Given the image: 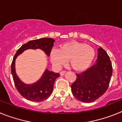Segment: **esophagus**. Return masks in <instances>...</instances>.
I'll list each match as a JSON object with an SVG mask.
<instances>
[{
  "label": "esophagus",
  "instance_id": "34e87169",
  "mask_svg": "<svg viewBox=\"0 0 122 122\" xmlns=\"http://www.w3.org/2000/svg\"><path fill=\"white\" fill-rule=\"evenodd\" d=\"M65 70H62V71H60V74L61 75V76H63L65 74Z\"/></svg>",
  "mask_w": 122,
  "mask_h": 122
}]
</instances>
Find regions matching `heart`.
Segmentation results:
<instances>
[{
  "label": "heart",
  "mask_w": 122,
  "mask_h": 122,
  "mask_svg": "<svg viewBox=\"0 0 122 122\" xmlns=\"http://www.w3.org/2000/svg\"><path fill=\"white\" fill-rule=\"evenodd\" d=\"M95 51L92 46L77 41L65 43L59 49L51 52V60L57 68H60L68 59L69 63L75 70H85L90 66L95 57Z\"/></svg>",
  "instance_id": "heart-1"
}]
</instances>
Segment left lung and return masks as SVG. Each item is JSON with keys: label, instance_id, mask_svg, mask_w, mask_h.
Returning a JSON list of instances; mask_svg holds the SVG:
<instances>
[{"label": "left lung", "instance_id": "1", "mask_svg": "<svg viewBox=\"0 0 122 122\" xmlns=\"http://www.w3.org/2000/svg\"><path fill=\"white\" fill-rule=\"evenodd\" d=\"M97 63L85 71L76 73L71 86L73 96L84 103H92L101 97L108 89L112 74L109 56L102 48L98 49Z\"/></svg>", "mask_w": 122, "mask_h": 122}]
</instances>
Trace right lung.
<instances>
[{"instance_id": "1", "label": "right lung", "mask_w": 122, "mask_h": 122, "mask_svg": "<svg viewBox=\"0 0 122 122\" xmlns=\"http://www.w3.org/2000/svg\"><path fill=\"white\" fill-rule=\"evenodd\" d=\"M54 41V40L49 38H42L29 41L22 45L14 56L11 63V70L15 86L21 96L29 101L41 102L48 99L52 92L55 81L60 76V74L46 70L40 79L36 83L31 85L25 84L19 80L15 72V62L16 58L18 55L26 49H36L38 48L42 49L47 56H49Z\"/></svg>"}]
</instances>
